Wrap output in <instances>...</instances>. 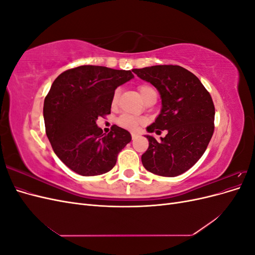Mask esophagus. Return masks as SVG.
Segmentation results:
<instances>
[{
	"instance_id": "esophagus-1",
	"label": "esophagus",
	"mask_w": 255,
	"mask_h": 255,
	"mask_svg": "<svg viewBox=\"0 0 255 255\" xmlns=\"http://www.w3.org/2000/svg\"><path fill=\"white\" fill-rule=\"evenodd\" d=\"M137 138V134H135V133H132V139L134 140V139H136Z\"/></svg>"
}]
</instances>
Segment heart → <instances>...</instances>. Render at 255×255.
I'll use <instances>...</instances> for the list:
<instances>
[{"label":"heart","instance_id":"heart-1","mask_svg":"<svg viewBox=\"0 0 255 255\" xmlns=\"http://www.w3.org/2000/svg\"><path fill=\"white\" fill-rule=\"evenodd\" d=\"M139 92L140 95L142 97V99L145 101V99L148 98L150 95H152L153 92H156L155 90H154L153 87H151L150 85H140L139 86ZM118 96H119V90L117 89L115 92H114V96H113V104H116V102H117V99H118ZM118 123L119 126L125 128L127 129H129V130H135L138 128V127H139L141 125V120L138 119L136 117H134V116H129V115H123L121 116V117L119 118L118 120Z\"/></svg>","mask_w":255,"mask_h":255}]
</instances>
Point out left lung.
<instances>
[{
	"label": "left lung",
	"instance_id": "8db88e82",
	"mask_svg": "<svg viewBox=\"0 0 255 255\" xmlns=\"http://www.w3.org/2000/svg\"><path fill=\"white\" fill-rule=\"evenodd\" d=\"M133 72L151 83L161 99L160 113L146 130H167L159 141L145 135L149 148L141 156L142 165L157 175H180L203 155L213 136L215 106L210 92L181 66H152L133 69Z\"/></svg>",
	"mask_w": 255,
	"mask_h": 255
}]
</instances>
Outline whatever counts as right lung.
I'll return each instance as SVG.
<instances>
[{
	"mask_svg": "<svg viewBox=\"0 0 255 255\" xmlns=\"http://www.w3.org/2000/svg\"><path fill=\"white\" fill-rule=\"evenodd\" d=\"M134 78L129 70L80 66L59 74L44 99L45 133L57 157L84 176L109 172L132 137L113 126L109 134L97 126L111 114L114 92Z\"/></svg>",
	"mask_w": 255,
	"mask_h": 255,
	"instance_id": "add662e5",
	"label": "right lung"
}]
</instances>
